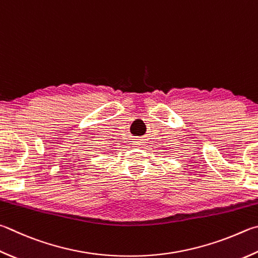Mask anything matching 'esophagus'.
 <instances>
[{
    "instance_id": "34e87169",
    "label": "esophagus",
    "mask_w": 258,
    "mask_h": 258,
    "mask_svg": "<svg viewBox=\"0 0 258 258\" xmlns=\"http://www.w3.org/2000/svg\"><path fill=\"white\" fill-rule=\"evenodd\" d=\"M138 144H139V145H142V143H141V142H139Z\"/></svg>"
}]
</instances>
